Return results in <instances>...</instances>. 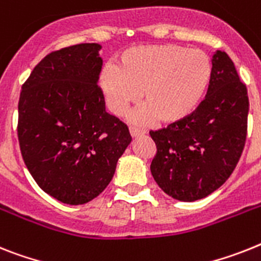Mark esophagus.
I'll use <instances>...</instances> for the list:
<instances>
[{
  "label": "esophagus",
  "instance_id": "34e87169",
  "mask_svg": "<svg viewBox=\"0 0 261 261\" xmlns=\"http://www.w3.org/2000/svg\"><path fill=\"white\" fill-rule=\"evenodd\" d=\"M129 132H130L132 137H137V136L140 135H145V130H144V129H140L135 125L129 126Z\"/></svg>",
  "mask_w": 261,
  "mask_h": 261
}]
</instances>
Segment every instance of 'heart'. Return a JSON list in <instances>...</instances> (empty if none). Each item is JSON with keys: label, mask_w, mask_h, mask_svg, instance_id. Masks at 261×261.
<instances>
[{"label": "heart", "mask_w": 261, "mask_h": 261, "mask_svg": "<svg viewBox=\"0 0 261 261\" xmlns=\"http://www.w3.org/2000/svg\"><path fill=\"white\" fill-rule=\"evenodd\" d=\"M211 73L210 58L199 49L148 45L124 51L117 68L102 72L101 87L116 115H122L141 92L146 107L135 116L137 120L156 116L163 122H173L195 111L208 88Z\"/></svg>", "instance_id": "b5f03b06"}]
</instances>
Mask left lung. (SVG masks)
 Masks as SVG:
<instances>
[{
  "instance_id": "1",
  "label": "left lung",
  "mask_w": 261,
  "mask_h": 261,
  "mask_svg": "<svg viewBox=\"0 0 261 261\" xmlns=\"http://www.w3.org/2000/svg\"><path fill=\"white\" fill-rule=\"evenodd\" d=\"M248 111L245 84L229 56L217 50L199 107L167 128L149 132L157 149L150 163L154 181L180 201L204 199L220 188L242 157Z\"/></svg>"
}]
</instances>
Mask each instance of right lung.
Segmentation results:
<instances>
[{
    "label": "right lung",
    "instance_id": "obj_1",
    "mask_svg": "<svg viewBox=\"0 0 261 261\" xmlns=\"http://www.w3.org/2000/svg\"><path fill=\"white\" fill-rule=\"evenodd\" d=\"M98 44L49 53L23 83L17 135L21 154L44 192L85 204L111 182L132 141L126 124L105 111Z\"/></svg>",
    "mask_w": 261,
    "mask_h": 261
}]
</instances>
